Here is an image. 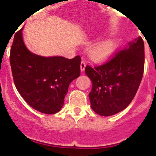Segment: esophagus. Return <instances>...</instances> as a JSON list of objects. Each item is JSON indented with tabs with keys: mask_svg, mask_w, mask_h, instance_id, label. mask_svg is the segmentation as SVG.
Here are the masks:
<instances>
[{
	"mask_svg": "<svg viewBox=\"0 0 156 156\" xmlns=\"http://www.w3.org/2000/svg\"><path fill=\"white\" fill-rule=\"evenodd\" d=\"M85 67H86V62L84 61H82L80 63V70L81 72H83L85 69Z\"/></svg>",
	"mask_w": 156,
	"mask_h": 156,
	"instance_id": "obj_1",
	"label": "esophagus"
}]
</instances>
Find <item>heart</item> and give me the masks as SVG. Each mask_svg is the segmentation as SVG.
I'll return each mask as SVG.
<instances>
[{
  "mask_svg": "<svg viewBox=\"0 0 156 156\" xmlns=\"http://www.w3.org/2000/svg\"><path fill=\"white\" fill-rule=\"evenodd\" d=\"M115 48V44L111 41H103L90 49V56L96 62H104L109 58Z\"/></svg>",
  "mask_w": 156,
  "mask_h": 156,
  "instance_id": "heart-1",
  "label": "heart"
}]
</instances>
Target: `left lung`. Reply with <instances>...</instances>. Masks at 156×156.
Masks as SVG:
<instances>
[{
	"instance_id": "obj_1",
	"label": "left lung",
	"mask_w": 156,
	"mask_h": 156,
	"mask_svg": "<svg viewBox=\"0 0 156 156\" xmlns=\"http://www.w3.org/2000/svg\"><path fill=\"white\" fill-rule=\"evenodd\" d=\"M144 67V46L140 37L103 64L94 68L87 65L85 73L92 82L89 94L92 109L103 116L125 109L138 90Z\"/></svg>"
}]
</instances>
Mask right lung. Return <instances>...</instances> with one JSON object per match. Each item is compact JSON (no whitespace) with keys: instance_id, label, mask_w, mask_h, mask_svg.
I'll return each mask as SVG.
<instances>
[{"instance_id":"1","label":"right lung","mask_w":156,"mask_h":156,"mask_svg":"<svg viewBox=\"0 0 156 156\" xmlns=\"http://www.w3.org/2000/svg\"><path fill=\"white\" fill-rule=\"evenodd\" d=\"M22 30L16 33L10 51L12 76L16 89L32 108L55 114L62 107L69 85L80 75V56L46 58L26 48Z\"/></svg>"}]
</instances>
